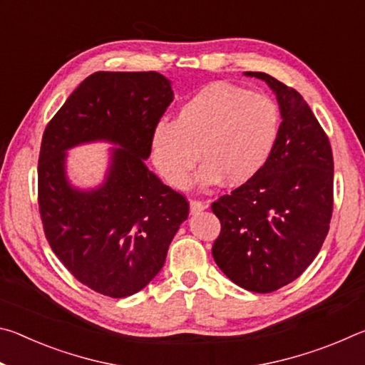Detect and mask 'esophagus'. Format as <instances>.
I'll return each mask as SVG.
<instances>
[{
  "label": "esophagus",
  "mask_w": 365,
  "mask_h": 365,
  "mask_svg": "<svg viewBox=\"0 0 365 365\" xmlns=\"http://www.w3.org/2000/svg\"><path fill=\"white\" fill-rule=\"evenodd\" d=\"M209 206L207 201H200V200H190V211L196 214L205 211V209Z\"/></svg>",
  "instance_id": "1"
}]
</instances>
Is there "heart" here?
Returning a JSON list of instances; mask_svg holds the SVG:
<instances>
[{"label":"heart","mask_w":365,"mask_h":365,"mask_svg":"<svg viewBox=\"0 0 365 365\" xmlns=\"http://www.w3.org/2000/svg\"><path fill=\"white\" fill-rule=\"evenodd\" d=\"M280 132V113L269 96L212 83L178 108L174 122L153 130V163L175 188L187 187L197 158L202 187L225 178L230 187L252 180L267 163ZM200 156H197V151Z\"/></svg>","instance_id":"b5f03b06"}]
</instances>
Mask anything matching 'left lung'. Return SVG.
I'll return each instance as SVG.
<instances>
[{
    "label": "left lung",
    "instance_id": "1",
    "mask_svg": "<svg viewBox=\"0 0 365 365\" xmlns=\"http://www.w3.org/2000/svg\"><path fill=\"white\" fill-rule=\"evenodd\" d=\"M280 104L277 143L262 170L212 202L220 233L212 256L238 287L272 293L304 272L322 248L333 212V154L311 108L264 72Z\"/></svg>",
    "mask_w": 365,
    "mask_h": 365
}]
</instances>
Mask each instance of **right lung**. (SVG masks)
I'll return each mask as SVG.
<instances>
[{"mask_svg":"<svg viewBox=\"0 0 365 365\" xmlns=\"http://www.w3.org/2000/svg\"><path fill=\"white\" fill-rule=\"evenodd\" d=\"M174 100L158 72H95L67 98L41 138L38 209L43 232L64 267L93 292L125 298L163 269L190 202L146 168L153 130ZM106 139L107 182L80 192L65 178V150Z\"/></svg>","mask_w":365,"mask_h":365,"instance_id":"obj_1","label":"right lung"}]
</instances>
